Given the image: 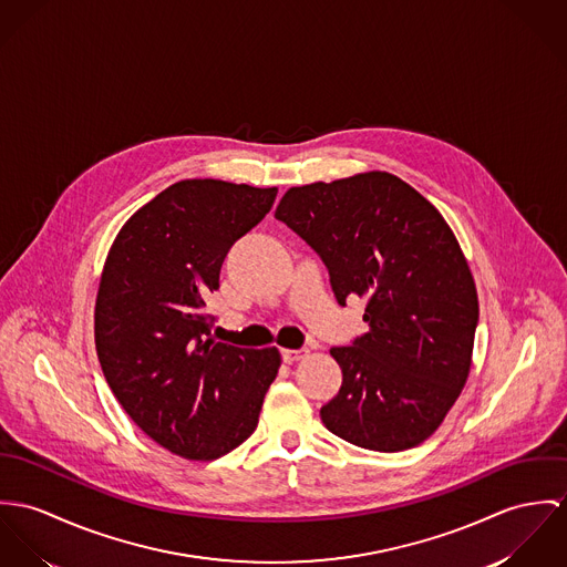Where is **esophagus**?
<instances>
[{
    "label": "esophagus",
    "mask_w": 567,
    "mask_h": 567,
    "mask_svg": "<svg viewBox=\"0 0 567 567\" xmlns=\"http://www.w3.org/2000/svg\"><path fill=\"white\" fill-rule=\"evenodd\" d=\"M280 354H282V361H285V363H289V365H291V363H296V361H300V359H302V357H307V350H282V352H280Z\"/></svg>",
    "instance_id": "34e87169"
}]
</instances>
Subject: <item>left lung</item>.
Instances as JSON below:
<instances>
[{
	"instance_id": "8db88e82",
	"label": "left lung",
	"mask_w": 567,
	"mask_h": 567,
	"mask_svg": "<svg viewBox=\"0 0 567 567\" xmlns=\"http://www.w3.org/2000/svg\"><path fill=\"white\" fill-rule=\"evenodd\" d=\"M276 219L319 254L341 307L368 300L370 332L330 350L343 382L323 426L377 452L429 440L467 380L478 323L472 271L440 210L368 172L287 190Z\"/></svg>"
}]
</instances>
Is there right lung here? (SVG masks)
Wrapping results in <instances>:
<instances>
[{
	"mask_svg": "<svg viewBox=\"0 0 567 567\" xmlns=\"http://www.w3.org/2000/svg\"><path fill=\"white\" fill-rule=\"evenodd\" d=\"M278 189L183 181L120 230L95 300V350L132 422L169 452L213 461L248 440L280 368L276 348L215 341L208 293Z\"/></svg>",
	"mask_w": 567,
	"mask_h": 567,
	"instance_id": "obj_1",
	"label": "right lung"
}]
</instances>
